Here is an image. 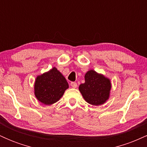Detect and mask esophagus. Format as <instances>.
Here are the masks:
<instances>
[{"instance_id":"esophagus-1","label":"esophagus","mask_w":147,"mask_h":147,"mask_svg":"<svg viewBox=\"0 0 147 147\" xmlns=\"http://www.w3.org/2000/svg\"><path fill=\"white\" fill-rule=\"evenodd\" d=\"M70 85H71V86L72 88H76L77 87V84L76 83V82H71V83H70Z\"/></svg>"}]
</instances>
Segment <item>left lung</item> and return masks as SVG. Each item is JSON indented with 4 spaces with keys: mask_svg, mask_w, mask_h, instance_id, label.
I'll list each match as a JSON object with an SVG mask.
<instances>
[{
    "mask_svg": "<svg viewBox=\"0 0 147 147\" xmlns=\"http://www.w3.org/2000/svg\"><path fill=\"white\" fill-rule=\"evenodd\" d=\"M111 82L109 79L91 70L85 75V83L79 86V91L88 104L98 106L109 97Z\"/></svg>",
    "mask_w": 147,
    "mask_h": 147,
    "instance_id": "left-lung-1",
    "label": "left lung"
}]
</instances>
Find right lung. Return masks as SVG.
Returning <instances> with one entry per match:
<instances>
[{"mask_svg":"<svg viewBox=\"0 0 147 147\" xmlns=\"http://www.w3.org/2000/svg\"><path fill=\"white\" fill-rule=\"evenodd\" d=\"M68 88L66 79L56 68L38 76L34 84L36 97L45 105L57 102Z\"/></svg>","mask_w":147,"mask_h":147,"instance_id":"right-lung-1","label":"right lung"}]
</instances>
